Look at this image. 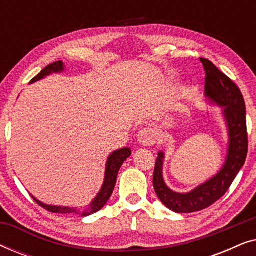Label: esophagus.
Wrapping results in <instances>:
<instances>
[{
  "label": "esophagus",
  "mask_w": 256,
  "mask_h": 256,
  "mask_svg": "<svg viewBox=\"0 0 256 256\" xmlns=\"http://www.w3.org/2000/svg\"><path fill=\"white\" fill-rule=\"evenodd\" d=\"M138 141L140 142V144L144 146H154L156 143V132L154 129L146 127L143 128L142 130H140L138 135Z\"/></svg>",
  "instance_id": "esophagus-1"
}]
</instances>
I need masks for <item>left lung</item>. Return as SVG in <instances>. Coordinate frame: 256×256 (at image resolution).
Wrapping results in <instances>:
<instances>
[{
	"instance_id": "left-lung-1",
	"label": "left lung",
	"mask_w": 256,
	"mask_h": 256,
	"mask_svg": "<svg viewBox=\"0 0 256 256\" xmlns=\"http://www.w3.org/2000/svg\"><path fill=\"white\" fill-rule=\"evenodd\" d=\"M200 62L206 73L205 96L212 104L224 107L222 114L228 130V150L219 172L188 194H178L168 188L163 180L164 152H158L154 170V188L160 200L176 213L202 211L222 198L244 166L248 152L246 106L242 93L212 62L205 58H200Z\"/></svg>"
}]
</instances>
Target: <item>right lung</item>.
Masks as SVG:
<instances>
[{
    "label": "right lung",
    "mask_w": 256,
    "mask_h": 256,
    "mask_svg": "<svg viewBox=\"0 0 256 256\" xmlns=\"http://www.w3.org/2000/svg\"><path fill=\"white\" fill-rule=\"evenodd\" d=\"M64 71V64H62V60H58L56 62H52V64L48 65L43 71H42L40 74H37L34 78L31 80L30 84H32L34 82H38V80L45 78V76L51 74L52 72L54 73H58V72H62ZM132 155V150L130 148H122L118 150H115L110 155L106 163V172H104V180L102 184V188L99 191V194H96V197L93 199L92 202L88 205V208L84 211H79L78 208H66V206H52V205H48L44 204L36 199L32 196L34 200L37 202L38 205H40L42 208L48 210L52 213H62V214H82V216H90L92 213H96L98 211H100L101 208L106 205V202H108V199L110 198L112 194H113L115 184H116V178H118V170L126 160L128 158L129 156Z\"/></svg>",
    "instance_id": "obj_1"
}]
</instances>
